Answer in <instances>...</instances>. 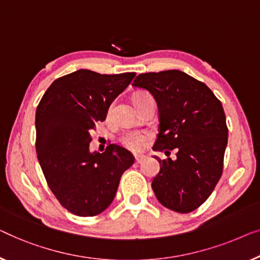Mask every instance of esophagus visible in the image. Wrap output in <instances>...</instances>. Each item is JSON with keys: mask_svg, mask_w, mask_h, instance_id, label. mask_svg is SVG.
Wrapping results in <instances>:
<instances>
[{"mask_svg": "<svg viewBox=\"0 0 260 260\" xmlns=\"http://www.w3.org/2000/svg\"><path fill=\"white\" fill-rule=\"evenodd\" d=\"M146 159L145 155H135V162L141 164Z\"/></svg>", "mask_w": 260, "mask_h": 260, "instance_id": "1", "label": "esophagus"}]
</instances>
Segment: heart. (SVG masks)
<instances>
[{"mask_svg": "<svg viewBox=\"0 0 260 260\" xmlns=\"http://www.w3.org/2000/svg\"><path fill=\"white\" fill-rule=\"evenodd\" d=\"M145 94L147 93L139 92L134 95V98L141 96V95H145ZM120 142H121L126 148H128L129 151L139 152L146 146V142H147V135L144 133H140V132H128V133H125L121 138H120Z\"/></svg>", "mask_w": 260, "mask_h": 260, "instance_id": "1", "label": "heart"}]
</instances>
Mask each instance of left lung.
Listing matches in <instances>:
<instances>
[{
    "instance_id": "left-lung-1",
    "label": "left lung",
    "mask_w": 260,
    "mask_h": 260,
    "mask_svg": "<svg viewBox=\"0 0 260 260\" xmlns=\"http://www.w3.org/2000/svg\"><path fill=\"white\" fill-rule=\"evenodd\" d=\"M134 87L158 104L159 133L153 149L177 158L161 160L152 181L156 199L179 213L194 211L213 192L222 174L229 129L221 102L204 82L181 71L144 73Z\"/></svg>"
}]
</instances>
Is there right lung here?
Here are the masks:
<instances>
[{
  "label": "right lung",
  "instance_id": "add662e5",
  "mask_svg": "<svg viewBox=\"0 0 260 260\" xmlns=\"http://www.w3.org/2000/svg\"><path fill=\"white\" fill-rule=\"evenodd\" d=\"M134 76L79 69L56 79L36 108L40 166L50 191L73 214L94 217L104 212L122 173L135 161L131 152L114 144L104 153L89 152V132L104 121L109 105Z\"/></svg>",
  "mask_w": 260,
  "mask_h": 260
}]
</instances>
